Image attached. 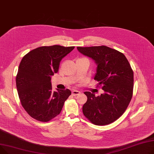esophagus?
<instances>
[{"instance_id":"obj_1","label":"esophagus","mask_w":154,"mask_h":154,"mask_svg":"<svg viewBox=\"0 0 154 154\" xmlns=\"http://www.w3.org/2000/svg\"><path fill=\"white\" fill-rule=\"evenodd\" d=\"M71 94H72V95H73V96H76L79 94H80V92L78 91H77V90H74V91H73L71 92Z\"/></svg>"}]
</instances>
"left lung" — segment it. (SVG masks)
<instances>
[{"label": "left lung", "instance_id": "8db88e82", "mask_svg": "<svg viewBox=\"0 0 154 154\" xmlns=\"http://www.w3.org/2000/svg\"><path fill=\"white\" fill-rule=\"evenodd\" d=\"M83 55L93 59L97 65L94 79L102 85L104 93L95 96L85 91L88 99L83 112L93 124H109L120 117L131 100L134 73L123 53L106 46L77 47Z\"/></svg>", "mask_w": 154, "mask_h": 154}]
</instances>
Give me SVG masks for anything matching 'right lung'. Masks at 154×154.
<instances>
[{"label": "right lung", "instance_id": "obj_1", "mask_svg": "<svg viewBox=\"0 0 154 154\" xmlns=\"http://www.w3.org/2000/svg\"><path fill=\"white\" fill-rule=\"evenodd\" d=\"M75 48L60 45L41 47L25 55L19 66L16 86L24 109L32 117L48 122L58 115L71 95L68 89L52 90L51 79L61 60Z\"/></svg>", "mask_w": 154, "mask_h": 154}]
</instances>
